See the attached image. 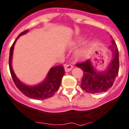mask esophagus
<instances>
[{"label":"esophagus","mask_w":129,"mask_h":129,"mask_svg":"<svg viewBox=\"0 0 129 129\" xmlns=\"http://www.w3.org/2000/svg\"><path fill=\"white\" fill-rule=\"evenodd\" d=\"M72 69H73V66L71 65V64H67V65H66L65 67H64V71L67 72H70Z\"/></svg>","instance_id":"esophagus-1"}]
</instances>
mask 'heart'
<instances>
[{
    "label": "heart",
    "mask_w": 129,
    "mask_h": 129,
    "mask_svg": "<svg viewBox=\"0 0 129 129\" xmlns=\"http://www.w3.org/2000/svg\"><path fill=\"white\" fill-rule=\"evenodd\" d=\"M86 51L84 49H80L78 50L75 53V56L78 59H80V58H84L85 56H86Z\"/></svg>",
    "instance_id": "heart-1"
}]
</instances>
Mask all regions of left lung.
Returning <instances> with one entry per match:
<instances>
[{"instance_id":"left-lung-1","label":"left lung","mask_w":129,"mask_h":129,"mask_svg":"<svg viewBox=\"0 0 129 129\" xmlns=\"http://www.w3.org/2000/svg\"><path fill=\"white\" fill-rule=\"evenodd\" d=\"M111 43L109 49L111 52L112 58L105 69L103 71L98 70L90 59L76 64V67L84 72L80 86L86 92L91 93L104 92L109 90L114 82L119 72V61L117 45L113 39H111Z\"/></svg>"}]
</instances>
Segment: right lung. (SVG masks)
Listing matches in <instances>:
<instances>
[{
  "label": "right lung",
  "instance_id": "add662e5",
  "mask_svg": "<svg viewBox=\"0 0 129 129\" xmlns=\"http://www.w3.org/2000/svg\"><path fill=\"white\" fill-rule=\"evenodd\" d=\"M29 32V30H25L18 36L14 42L10 50L9 55V68L11 76L14 82L16 87L22 93L27 97L35 100H45L53 96L59 88L62 78L64 74V70L62 66H56L50 69L46 77L41 82L36 85H27L20 81L14 72L12 68V58L13 52L16 42L20 36L25 35Z\"/></svg>",
  "mask_w": 129,
  "mask_h": 129
}]
</instances>
